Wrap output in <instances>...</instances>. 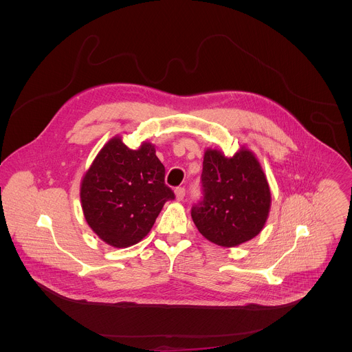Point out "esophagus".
Segmentation results:
<instances>
[{
    "instance_id": "1",
    "label": "esophagus",
    "mask_w": 352,
    "mask_h": 352,
    "mask_svg": "<svg viewBox=\"0 0 352 352\" xmlns=\"http://www.w3.org/2000/svg\"><path fill=\"white\" fill-rule=\"evenodd\" d=\"M175 195H176V199H177V201H183L184 197H186V190H184L183 187H177V188L175 190Z\"/></svg>"
}]
</instances>
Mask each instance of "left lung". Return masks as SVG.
Returning <instances> with one entry per match:
<instances>
[{
	"instance_id": "obj_1",
	"label": "left lung",
	"mask_w": 352,
	"mask_h": 352,
	"mask_svg": "<svg viewBox=\"0 0 352 352\" xmlns=\"http://www.w3.org/2000/svg\"><path fill=\"white\" fill-rule=\"evenodd\" d=\"M203 198L191 217L208 241L232 248L256 237L265 225L271 192L260 162L241 148L233 157L207 149L201 170Z\"/></svg>"
}]
</instances>
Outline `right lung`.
Instances as JSON below:
<instances>
[{"mask_svg": "<svg viewBox=\"0 0 352 352\" xmlns=\"http://www.w3.org/2000/svg\"><path fill=\"white\" fill-rule=\"evenodd\" d=\"M164 179L165 168L151 144L144 142L133 151L120 137L109 140L81 182V206L88 225L111 247L140 243L165 201L175 199Z\"/></svg>", "mask_w": 352, "mask_h": 352, "instance_id": "obj_1", "label": "right lung"}]
</instances>
